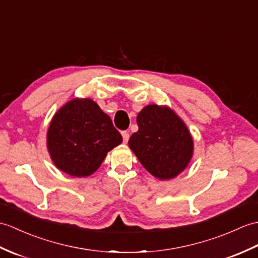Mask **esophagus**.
Here are the masks:
<instances>
[{
  "instance_id": "1",
  "label": "esophagus",
  "mask_w": 258,
  "mask_h": 258,
  "mask_svg": "<svg viewBox=\"0 0 258 258\" xmlns=\"http://www.w3.org/2000/svg\"><path fill=\"white\" fill-rule=\"evenodd\" d=\"M122 136H123V142L124 143H127L130 140V133L127 131H124L122 132Z\"/></svg>"
}]
</instances>
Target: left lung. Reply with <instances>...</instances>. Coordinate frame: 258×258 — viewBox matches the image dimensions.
Here are the masks:
<instances>
[{
    "instance_id": "obj_1",
    "label": "left lung",
    "mask_w": 258,
    "mask_h": 258,
    "mask_svg": "<svg viewBox=\"0 0 258 258\" xmlns=\"http://www.w3.org/2000/svg\"><path fill=\"white\" fill-rule=\"evenodd\" d=\"M139 131L128 146L149 173L170 180L181 173L194 155V140L187 125L167 105L149 104L137 114Z\"/></svg>"
}]
</instances>
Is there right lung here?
<instances>
[{
	"label": "right lung",
	"instance_id": "1",
	"mask_svg": "<svg viewBox=\"0 0 258 258\" xmlns=\"http://www.w3.org/2000/svg\"><path fill=\"white\" fill-rule=\"evenodd\" d=\"M111 117L91 99L68 101L52 116L47 149L59 170L73 177L97 171L106 154L122 143Z\"/></svg>",
	"mask_w": 258,
	"mask_h": 258
}]
</instances>
